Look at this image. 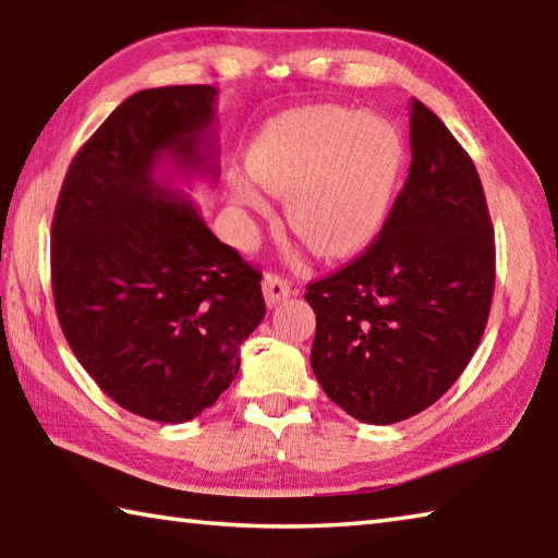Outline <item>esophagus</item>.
I'll return each mask as SVG.
<instances>
[{
	"label": "esophagus",
	"instance_id": "1",
	"mask_svg": "<svg viewBox=\"0 0 558 558\" xmlns=\"http://www.w3.org/2000/svg\"><path fill=\"white\" fill-rule=\"evenodd\" d=\"M260 288H264V298H266L270 307H272V304H278L280 300H286L288 294L292 292L290 280L278 276V272H266L264 282H260Z\"/></svg>",
	"mask_w": 558,
	"mask_h": 558
}]
</instances>
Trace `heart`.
I'll list each match as a JSON object with an SVG mask.
<instances>
[{"instance_id":"1","label":"heart","mask_w":558,"mask_h":558,"mask_svg":"<svg viewBox=\"0 0 558 558\" xmlns=\"http://www.w3.org/2000/svg\"><path fill=\"white\" fill-rule=\"evenodd\" d=\"M401 137L389 120L345 108H312L270 123L248 151V169L282 195L292 234L319 256L360 246L385 217L401 169ZM244 210H264L248 183L232 185Z\"/></svg>"}]
</instances>
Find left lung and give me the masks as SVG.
<instances>
[{
	"instance_id": "8db88e82",
	"label": "left lung",
	"mask_w": 558,
	"mask_h": 558,
	"mask_svg": "<svg viewBox=\"0 0 558 558\" xmlns=\"http://www.w3.org/2000/svg\"><path fill=\"white\" fill-rule=\"evenodd\" d=\"M496 244L472 157L411 98V169L381 232L307 286L312 369L353 418L389 425L450 389L482 341Z\"/></svg>"
}]
</instances>
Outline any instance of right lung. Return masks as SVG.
Here are the masks:
<instances>
[{
	"mask_svg": "<svg viewBox=\"0 0 558 558\" xmlns=\"http://www.w3.org/2000/svg\"><path fill=\"white\" fill-rule=\"evenodd\" d=\"M213 86L125 98L64 177L50 234L62 333L118 407L185 423L220 399L266 314L260 270L222 244L185 195L157 181L213 173Z\"/></svg>",
	"mask_w": 558,
	"mask_h": 558,
	"instance_id": "right-lung-1",
	"label": "right lung"
}]
</instances>
